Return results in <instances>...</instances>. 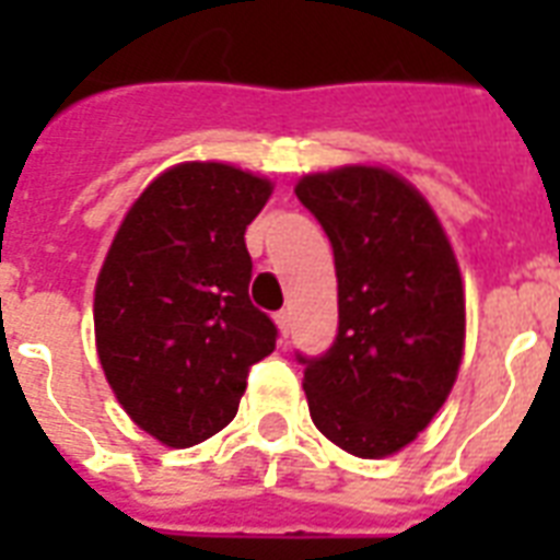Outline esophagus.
Returning <instances> with one entry per match:
<instances>
[{"instance_id":"34e87169","label":"esophagus","mask_w":560,"mask_h":560,"mask_svg":"<svg viewBox=\"0 0 560 560\" xmlns=\"http://www.w3.org/2000/svg\"><path fill=\"white\" fill-rule=\"evenodd\" d=\"M276 325H279L281 337H288V334H290V311H279V314H276Z\"/></svg>"}]
</instances>
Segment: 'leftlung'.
<instances>
[{
    "label": "left lung",
    "mask_w": 560,
    "mask_h": 560,
    "mask_svg": "<svg viewBox=\"0 0 560 560\" xmlns=\"http://www.w3.org/2000/svg\"><path fill=\"white\" fill-rule=\"evenodd\" d=\"M337 267V340L305 363L311 418L360 459L407 447L442 409L465 349V290L430 202L383 168L299 179Z\"/></svg>",
    "instance_id": "8db88e82"
}]
</instances>
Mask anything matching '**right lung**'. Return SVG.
<instances>
[{"mask_svg":"<svg viewBox=\"0 0 560 560\" xmlns=\"http://www.w3.org/2000/svg\"><path fill=\"white\" fill-rule=\"evenodd\" d=\"M272 186L223 162H183L121 220L95 284L107 383L144 433L191 447L235 418L246 374L276 349L249 302L244 232Z\"/></svg>","mask_w":560,"mask_h":560,"instance_id":"right-lung-1","label":"right lung"}]
</instances>
